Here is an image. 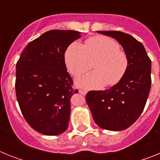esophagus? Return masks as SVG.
<instances>
[{
    "mask_svg": "<svg viewBox=\"0 0 160 160\" xmlns=\"http://www.w3.org/2000/svg\"><path fill=\"white\" fill-rule=\"evenodd\" d=\"M79 93L81 94H82V95H86V94H87V91L86 90H79Z\"/></svg>",
    "mask_w": 160,
    "mask_h": 160,
    "instance_id": "esophagus-1",
    "label": "esophagus"
}]
</instances>
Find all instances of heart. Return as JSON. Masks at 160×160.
I'll use <instances>...</instances> for the list:
<instances>
[{
	"label": "heart",
	"instance_id": "obj_1",
	"mask_svg": "<svg viewBox=\"0 0 160 160\" xmlns=\"http://www.w3.org/2000/svg\"><path fill=\"white\" fill-rule=\"evenodd\" d=\"M94 70L77 79L79 87L87 89H100L106 84L114 86L125 75L128 67V58L120 45L109 37H91L85 42L84 46L73 42L65 53V63L68 71L78 77L87 71L90 61Z\"/></svg>",
	"mask_w": 160,
	"mask_h": 160
}]
</instances>
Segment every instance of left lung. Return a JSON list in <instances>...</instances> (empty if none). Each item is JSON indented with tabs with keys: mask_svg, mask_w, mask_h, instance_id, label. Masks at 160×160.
<instances>
[{
	"mask_svg": "<svg viewBox=\"0 0 160 160\" xmlns=\"http://www.w3.org/2000/svg\"><path fill=\"white\" fill-rule=\"evenodd\" d=\"M112 37L123 48L128 58L125 75L109 90H91L86 101L94 122L108 131H122L131 127L143 111L152 84V61L142 44L120 31H98Z\"/></svg>",
	"mask_w": 160,
	"mask_h": 160,
	"instance_id": "1",
	"label": "left lung"
}]
</instances>
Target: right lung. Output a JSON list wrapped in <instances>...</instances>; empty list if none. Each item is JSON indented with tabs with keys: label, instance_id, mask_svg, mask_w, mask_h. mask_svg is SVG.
<instances>
[{
	"label": "right lung",
	"instance_id": "1",
	"mask_svg": "<svg viewBox=\"0 0 160 160\" xmlns=\"http://www.w3.org/2000/svg\"><path fill=\"white\" fill-rule=\"evenodd\" d=\"M81 32L53 29L25 46L16 65L15 89L25 121L38 132L58 135L68 128L70 100L78 90L67 72L65 53Z\"/></svg>",
	"mask_w": 160,
	"mask_h": 160
}]
</instances>
